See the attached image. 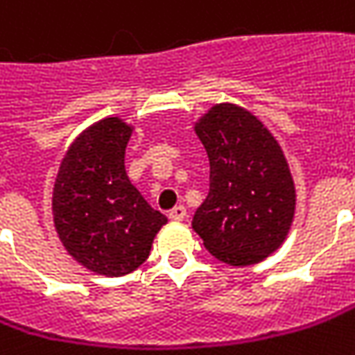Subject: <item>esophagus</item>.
I'll list each match as a JSON object with an SVG mask.
<instances>
[{"label":"esophagus","mask_w":355,"mask_h":355,"mask_svg":"<svg viewBox=\"0 0 355 355\" xmlns=\"http://www.w3.org/2000/svg\"><path fill=\"white\" fill-rule=\"evenodd\" d=\"M184 217H187V209L182 207V205H178V207H175L171 213H168V219L171 220H184Z\"/></svg>","instance_id":"34e87169"}]
</instances>
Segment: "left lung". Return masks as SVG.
Segmentation results:
<instances>
[{
  "label": "left lung",
  "instance_id": "8db88e82",
  "mask_svg": "<svg viewBox=\"0 0 355 355\" xmlns=\"http://www.w3.org/2000/svg\"><path fill=\"white\" fill-rule=\"evenodd\" d=\"M193 128L211 166L193 229L227 265L265 261L287 239L295 215V182L282 144L257 116L231 102L211 106Z\"/></svg>",
  "mask_w": 355,
  "mask_h": 355
}]
</instances>
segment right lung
<instances>
[{
  "label": "right lung",
  "instance_id": "obj_1",
  "mask_svg": "<svg viewBox=\"0 0 355 355\" xmlns=\"http://www.w3.org/2000/svg\"><path fill=\"white\" fill-rule=\"evenodd\" d=\"M132 132L135 126L118 116L94 122L73 138L53 182V227L64 249L104 277H122L140 267L166 225L126 175L124 155Z\"/></svg>",
  "mask_w": 355,
  "mask_h": 355
}]
</instances>
